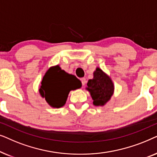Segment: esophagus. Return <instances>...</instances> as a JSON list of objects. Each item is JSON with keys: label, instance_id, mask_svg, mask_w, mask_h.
I'll list each match as a JSON object with an SVG mask.
<instances>
[{"label": "esophagus", "instance_id": "1", "mask_svg": "<svg viewBox=\"0 0 157 157\" xmlns=\"http://www.w3.org/2000/svg\"><path fill=\"white\" fill-rule=\"evenodd\" d=\"M81 83H82V85L83 86H85L86 85V78H82L81 79Z\"/></svg>", "mask_w": 157, "mask_h": 157}]
</instances>
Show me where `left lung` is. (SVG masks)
Segmentation results:
<instances>
[{
  "label": "left lung",
  "mask_w": 157,
  "mask_h": 157,
  "mask_svg": "<svg viewBox=\"0 0 157 157\" xmlns=\"http://www.w3.org/2000/svg\"><path fill=\"white\" fill-rule=\"evenodd\" d=\"M87 90L91 94L95 106H103L110 99L113 92V84L111 78L99 68L94 73V78L87 83Z\"/></svg>",
  "instance_id": "8db88e82"
}]
</instances>
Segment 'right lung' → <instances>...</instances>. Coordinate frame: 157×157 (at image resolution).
<instances>
[{
    "mask_svg": "<svg viewBox=\"0 0 157 157\" xmlns=\"http://www.w3.org/2000/svg\"><path fill=\"white\" fill-rule=\"evenodd\" d=\"M81 87V82L76 76L67 74L59 66H56L46 73L39 91L49 105L60 108L65 104L71 90Z\"/></svg>",
    "mask_w": 157,
    "mask_h": 157,
    "instance_id": "add662e5",
    "label": "right lung"
}]
</instances>
